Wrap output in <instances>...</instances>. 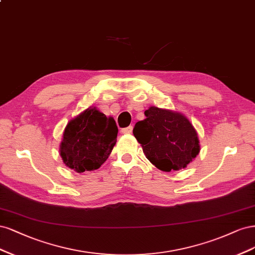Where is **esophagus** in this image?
Wrapping results in <instances>:
<instances>
[{
	"label": "esophagus",
	"mask_w": 255,
	"mask_h": 255,
	"mask_svg": "<svg viewBox=\"0 0 255 255\" xmlns=\"http://www.w3.org/2000/svg\"><path fill=\"white\" fill-rule=\"evenodd\" d=\"M132 129H133L132 126H128L126 128H123L122 129V132L123 133H131V131H132Z\"/></svg>",
	"instance_id": "1"
}]
</instances>
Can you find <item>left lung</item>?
<instances>
[{
    "mask_svg": "<svg viewBox=\"0 0 255 255\" xmlns=\"http://www.w3.org/2000/svg\"><path fill=\"white\" fill-rule=\"evenodd\" d=\"M137 122L133 134L153 165L163 170L185 168L199 153L198 135L181 113L150 107Z\"/></svg>",
    "mask_w": 255,
    "mask_h": 255,
    "instance_id": "obj_1",
    "label": "left lung"
}]
</instances>
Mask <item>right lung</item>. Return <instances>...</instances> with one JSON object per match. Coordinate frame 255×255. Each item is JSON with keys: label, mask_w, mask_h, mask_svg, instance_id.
<instances>
[{"label": "right lung", "mask_w": 255, "mask_h": 255, "mask_svg": "<svg viewBox=\"0 0 255 255\" xmlns=\"http://www.w3.org/2000/svg\"><path fill=\"white\" fill-rule=\"evenodd\" d=\"M119 129L95 107H90L67 125L60 155L68 167L77 172L100 168L117 143Z\"/></svg>", "instance_id": "add662e5"}]
</instances>
